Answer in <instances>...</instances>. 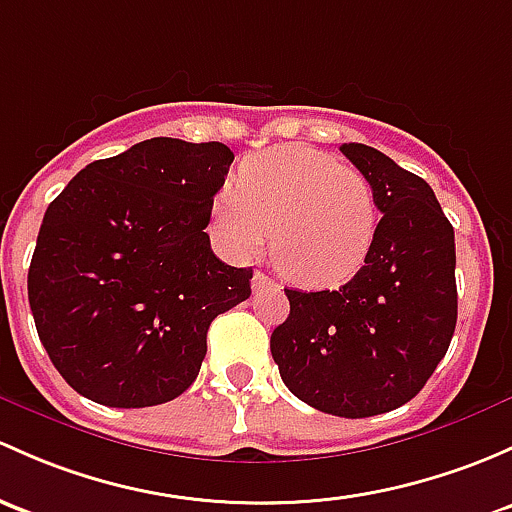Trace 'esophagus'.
Instances as JSON below:
<instances>
[{
  "label": "esophagus",
  "mask_w": 512,
  "mask_h": 512,
  "mask_svg": "<svg viewBox=\"0 0 512 512\" xmlns=\"http://www.w3.org/2000/svg\"><path fill=\"white\" fill-rule=\"evenodd\" d=\"M267 287H277V284H274L267 274L262 272L252 274V292H260V289H267Z\"/></svg>",
  "instance_id": "esophagus-1"
}]
</instances>
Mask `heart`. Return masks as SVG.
<instances>
[{
    "mask_svg": "<svg viewBox=\"0 0 512 512\" xmlns=\"http://www.w3.org/2000/svg\"><path fill=\"white\" fill-rule=\"evenodd\" d=\"M213 223L242 257L260 252L270 230L279 272L299 287L324 289L360 270L378 228V206L360 171L294 144L247 159L235 188L215 201Z\"/></svg>",
    "mask_w": 512,
    "mask_h": 512,
    "instance_id": "b5f03b06",
    "label": "heart"
}]
</instances>
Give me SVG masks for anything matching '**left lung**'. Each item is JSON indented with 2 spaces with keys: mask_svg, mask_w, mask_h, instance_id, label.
Returning <instances> with one entry per match:
<instances>
[{
  "mask_svg": "<svg viewBox=\"0 0 512 512\" xmlns=\"http://www.w3.org/2000/svg\"><path fill=\"white\" fill-rule=\"evenodd\" d=\"M341 152L383 213L365 265L336 292L284 289L272 331L284 385L314 410L360 419L397 410L432 378L456 328L454 228L419 176L365 144Z\"/></svg>",
  "mask_w": 512,
  "mask_h": 512,
  "instance_id": "obj_1",
  "label": "left lung"
}]
</instances>
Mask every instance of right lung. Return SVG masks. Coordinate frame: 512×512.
<instances>
[{"label":"right lung","mask_w":512,"mask_h":512,"mask_svg":"<svg viewBox=\"0 0 512 512\" xmlns=\"http://www.w3.org/2000/svg\"><path fill=\"white\" fill-rule=\"evenodd\" d=\"M233 159L220 142L154 137L88 164L46 208L29 304L75 392L129 410L196 380L211 321L250 297V267L220 262L206 233Z\"/></svg>","instance_id":"obj_1"}]
</instances>
